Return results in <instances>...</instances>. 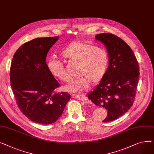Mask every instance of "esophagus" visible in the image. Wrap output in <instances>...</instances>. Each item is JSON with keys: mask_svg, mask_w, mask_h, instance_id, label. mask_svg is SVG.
Segmentation results:
<instances>
[{"mask_svg": "<svg viewBox=\"0 0 154 154\" xmlns=\"http://www.w3.org/2000/svg\"><path fill=\"white\" fill-rule=\"evenodd\" d=\"M74 97L77 99L82 100V101L85 100L87 99V97H85V95L84 94H76V95H74Z\"/></svg>", "mask_w": 154, "mask_h": 154, "instance_id": "obj_1", "label": "esophagus"}]
</instances>
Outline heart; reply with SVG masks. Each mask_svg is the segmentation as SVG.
<instances>
[{
  "label": "heart",
  "instance_id": "obj_1",
  "mask_svg": "<svg viewBox=\"0 0 154 154\" xmlns=\"http://www.w3.org/2000/svg\"><path fill=\"white\" fill-rule=\"evenodd\" d=\"M61 55L69 63L77 64L76 72L79 75L66 87L72 92L84 91L91 82H100L109 66V56L106 50L78 40L69 44L61 52ZM47 64L52 75L63 82L70 80V76L61 61L50 59Z\"/></svg>",
  "mask_w": 154,
  "mask_h": 154
}]
</instances>
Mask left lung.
Wrapping results in <instances>:
<instances>
[{
	"label": "left lung",
	"mask_w": 154,
	"mask_h": 154,
	"mask_svg": "<svg viewBox=\"0 0 154 154\" xmlns=\"http://www.w3.org/2000/svg\"><path fill=\"white\" fill-rule=\"evenodd\" d=\"M106 45L109 65L105 76L88 98L107 110L102 122H108L123 116L132 106L139 80V66L135 56L124 41L110 33L95 35Z\"/></svg>",
	"instance_id": "1"
}]
</instances>
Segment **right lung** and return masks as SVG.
<instances>
[{"label":"right lung","mask_w":154,"mask_h":154,"mask_svg":"<svg viewBox=\"0 0 154 154\" xmlns=\"http://www.w3.org/2000/svg\"><path fill=\"white\" fill-rule=\"evenodd\" d=\"M58 39V36L37 38L23 44L14 54L10 69L19 109L31 121L42 125L57 120L70 99L67 92H56L60 84L46 63L47 54Z\"/></svg>","instance_id":"add662e5"}]
</instances>
